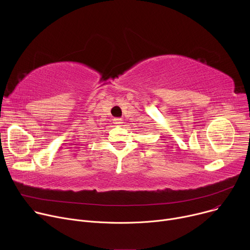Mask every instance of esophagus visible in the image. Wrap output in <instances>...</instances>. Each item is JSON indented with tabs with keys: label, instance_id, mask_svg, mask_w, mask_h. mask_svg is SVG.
Returning a JSON list of instances; mask_svg holds the SVG:
<instances>
[{
	"label": "esophagus",
	"instance_id": "34e87169",
	"mask_svg": "<svg viewBox=\"0 0 250 250\" xmlns=\"http://www.w3.org/2000/svg\"><path fill=\"white\" fill-rule=\"evenodd\" d=\"M113 123L115 125H120L123 124V120H122V118H120V117H115L114 120H113Z\"/></svg>",
	"mask_w": 250,
	"mask_h": 250
}]
</instances>
